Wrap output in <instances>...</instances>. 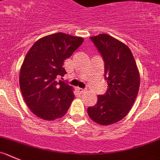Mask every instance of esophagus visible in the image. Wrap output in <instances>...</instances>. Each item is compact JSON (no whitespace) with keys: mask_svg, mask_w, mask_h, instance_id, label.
I'll use <instances>...</instances> for the list:
<instances>
[{"mask_svg":"<svg viewBox=\"0 0 160 160\" xmlns=\"http://www.w3.org/2000/svg\"><path fill=\"white\" fill-rule=\"evenodd\" d=\"M77 92H80V93L84 92V91H85L83 88H79V87L77 88Z\"/></svg>","mask_w":160,"mask_h":160,"instance_id":"1","label":"esophagus"}]
</instances>
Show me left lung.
I'll use <instances>...</instances> for the list:
<instances>
[{
	"label": "left lung",
	"mask_w": 160,
	"mask_h": 160,
	"mask_svg": "<svg viewBox=\"0 0 160 160\" xmlns=\"http://www.w3.org/2000/svg\"><path fill=\"white\" fill-rule=\"evenodd\" d=\"M104 61L107 92L99 95L97 103L88 108L93 121L109 125L127 116L136 100L139 88V73L133 55L126 44L108 34L91 37Z\"/></svg>",
	"instance_id": "left-lung-1"
}]
</instances>
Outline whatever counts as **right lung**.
<instances>
[{
  "instance_id": "obj_1",
  "label": "right lung",
  "mask_w": 160,
  "mask_h": 160,
  "mask_svg": "<svg viewBox=\"0 0 160 160\" xmlns=\"http://www.w3.org/2000/svg\"><path fill=\"white\" fill-rule=\"evenodd\" d=\"M83 42L82 37L57 32L38 40L26 54L20 88L24 101L37 116L54 120L68 110L74 99L72 87L57 77H64V60Z\"/></svg>"
}]
</instances>
